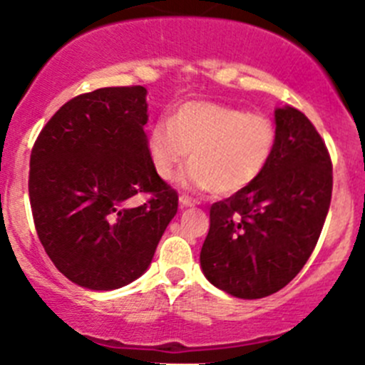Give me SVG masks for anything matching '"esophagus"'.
Masks as SVG:
<instances>
[{
  "label": "esophagus",
  "mask_w": 365,
  "mask_h": 365,
  "mask_svg": "<svg viewBox=\"0 0 365 365\" xmlns=\"http://www.w3.org/2000/svg\"><path fill=\"white\" fill-rule=\"evenodd\" d=\"M196 205H198V202H196V200L189 198V196H185V194H182V196H180V207H182V209H187V207H196Z\"/></svg>",
  "instance_id": "obj_1"
}]
</instances>
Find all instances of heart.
<instances>
[{
    "mask_svg": "<svg viewBox=\"0 0 365 365\" xmlns=\"http://www.w3.org/2000/svg\"><path fill=\"white\" fill-rule=\"evenodd\" d=\"M277 129L263 113H247L220 102L189 101L158 120L148 133V155L156 176H180L187 189L232 194L259 178L274 155Z\"/></svg>",
    "mask_w": 365,
    "mask_h": 365,
    "instance_id": "1",
    "label": "heart"
}]
</instances>
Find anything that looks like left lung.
<instances>
[{
	"label": "left lung",
	"instance_id": "1",
	"mask_svg": "<svg viewBox=\"0 0 365 365\" xmlns=\"http://www.w3.org/2000/svg\"><path fill=\"white\" fill-rule=\"evenodd\" d=\"M274 155L261 176L210 207L202 272L237 299L284 288L315 248L329 210L331 158L304 113L275 108Z\"/></svg>",
	"mask_w": 365,
	"mask_h": 365
}]
</instances>
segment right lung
Listing matches in <instances>:
<instances>
[{
	"label": "right lung",
	"mask_w": 365,
	"mask_h": 365,
	"mask_svg": "<svg viewBox=\"0 0 365 365\" xmlns=\"http://www.w3.org/2000/svg\"><path fill=\"white\" fill-rule=\"evenodd\" d=\"M148 90L79 95L44 125L30 156L37 236L57 270L88 290H117L149 268L178 194L148 155ZM144 206H129L136 193Z\"/></svg>",
	"instance_id": "right-lung-1"
}]
</instances>
